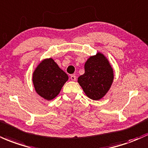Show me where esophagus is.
I'll use <instances>...</instances> for the list:
<instances>
[{"label": "esophagus", "instance_id": "1", "mask_svg": "<svg viewBox=\"0 0 148 148\" xmlns=\"http://www.w3.org/2000/svg\"><path fill=\"white\" fill-rule=\"evenodd\" d=\"M70 78H71V81H75L76 79H77V77H76V76H74V75H71V76H70Z\"/></svg>", "mask_w": 148, "mask_h": 148}]
</instances>
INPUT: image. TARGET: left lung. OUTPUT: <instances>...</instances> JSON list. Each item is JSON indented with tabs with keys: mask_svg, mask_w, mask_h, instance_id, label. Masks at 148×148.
I'll use <instances>...</instances> for the list:
<instances>
[{
	"mask_svg": "<svg viewBox=\"0 0 148 148\" xmlns=\"http://www.w3.org/2000/svg\"><path fill=\"white\" fill-rule=\"evenodd\" d=\"M84 68L85 73L78 78V83L89 98L100 100L112 84L113 68L108 58L99 52L87 60Z\"/></svg>",
	"mask_w": 148,
	"mask_h": 148,
	"instance_id": "8db88e82",
	"label": "left lung"
}]
</instances>
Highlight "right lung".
Returning a JSON list of instances; mask_svg holds the SVG:
<instances>
[{
  "instance_id": "right-lung-1",
  "label": "right lung",
  "mask_w": 148,
  "mask_h": 148,
  "mask_svg": "<svg viewBox=\"0 0 148 148\" xmlns=\"http://www.w3.org/2000/svg\"><path fill=\"white\" fill-rule=\"evenodd\" d=\"M69 79L68 75L62 70L52 58L42 60L33 72L34 86L36 92L47 100L54 99Z\"/></svg>"
}]
</instances>
